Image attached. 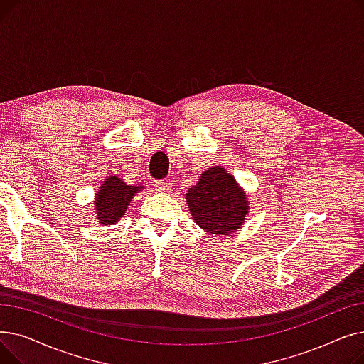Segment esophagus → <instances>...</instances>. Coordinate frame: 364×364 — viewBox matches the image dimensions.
Instances as JSON below:
<instances>
[{
	"instance_id": "obj_1",
	"label": "esophagus",
	"mask_w": 364,
	"mask_h": 364,
	"mask_svg": "<svg viewBox=\"0 0 364 364\" xmlns=\"http://www.w3.org/2000/svg\"><path fill=\"white\" fill-rule=\"evenodd\" d=\"M155 188L161 193H168L172 190V186L164 180H158V181H155Z\"/></svg>"
}]
</instances>
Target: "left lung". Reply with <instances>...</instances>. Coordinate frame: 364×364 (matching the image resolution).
Listing matches in <instances>:
<instances>
[{"label":"left lung","instance_id":"8db88e82","mask_svg":"<svg viewBox=\"0 0 364 364\" xmlns=\"http://www.w3.org/2000/svg\"><path fill=\"white\" fill-rule=\"evenodd\" d=\"M187 206L196 224L213 236L236 232L250 211L247 198L230 172L208 168L187 190Z\"/></svg>","mask_w":364,"mask_h":364}]
</instances>
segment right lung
Returning <instances> with one entry per match:
<instances>
[{
	"instance_id": "right-lung-1",
	"label": "right lung",
	"mask_w": 364,
	"mask_h": 364,
	"mask_svg": "<svg viewBox=\"0 0 364 364\" xmlns=\"http://www.w3.org/2000/svg\"><path fill=\"white\" fill-rule=\"evenodd\" d=\"M143 186H128L118 177H107L97 190L94 211L100 224L112 225L124 217L132 196L139 193Z\"/></svg>"
}]
</instances>
